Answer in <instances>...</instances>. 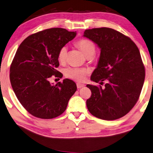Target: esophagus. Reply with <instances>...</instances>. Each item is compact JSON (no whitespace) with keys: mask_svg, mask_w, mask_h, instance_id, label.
<instances>
[{"mask_svg":"<svg viewBox=\"0 0 153 153\" xmlns=\"http://www.w3.org/2000/svg\"><path fill=\"white\" fill-rule=\"evenodd\" d=\"M85 85H83V84H82V83H77V89H80V88H83V87H84Z\"/></svg>","mask_w":153,"mask_h":153,"instance_id":"esophagus-1","label":"esophagus"}]
</instances>
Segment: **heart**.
<instances>
[{
  "label": "heart",
  "mask_w": 153,
  "mask_h": 153,
  "mask_svg": "<svg viewBox=\"0 0 153 153\" xmlns=\"http://www.w3.org/2000/svg\"><path fill=\"white\" fill-rule=\"evenodd\" d=\"M77 46L82 50L86 58H91L94 56L95 52V46L94 43L88 39H80L76 43ZM68 53L66 46L62 47L58 52V59L63 62L65 60ZM89 73V70L86 68H69L65 70V76L69 78L78 82H83L85 79L86 76Z\"/></svg>",
  "instance_id": "heart-1"
}]
</instances>
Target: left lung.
Masks as SVG:
<instances>
[{"label": "left lung", "mask_w": 153, "mask_h": 153, "mask_svg": "<svg viewBox=\"0 0 153 153\" xmlns=\"http://www.w3.org/2000/svg\"><path fill=\"white\" fill-rule=\"evenodd\" d=\"M83 36L101 49L97 67L91 79L103 84L87 85L91 95L86 101L89 111L103 120H115L125 116L138 101L145 77L139 50L134 42L109 28L85 30Z\"/></svg>", "instance_id": "obj_1"}]
</instances>
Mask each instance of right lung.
Masks as SVG:
<instances>
[{
    "mask_svg": "<svg viewBox=\"0 0 153 153\" xmlns=\"http://www.w3.org/2000/svg\"><path fill=\"white\" fill-rule=\"evenodd\" d=\"M76 32L61 28L44 30L30 35L18 48L10 68L12 88L21 105L36 117L49 119L65 111L77 90L74 81L65 79L52 85V76L61 78L58 52L76 37Z\"/></svg>",
    "mask_w": 153,
    "mask_h": 153,
    "instance_id": "right-lung-1",
    "label": "right lung"
}]
</instances>
